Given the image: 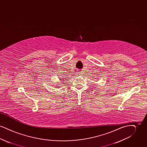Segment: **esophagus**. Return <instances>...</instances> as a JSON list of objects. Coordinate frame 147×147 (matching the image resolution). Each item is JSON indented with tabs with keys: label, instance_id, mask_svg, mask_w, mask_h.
Instances as JSON below:
<instances>
[{
	"label": "esophagus",
	"instance_id": "1",
	"mask_svg": "<svg viewBox=\"0 0 147 147\" xmlns=\"http://www.w3.org/2000/svg\"><path fill=\"white\" fill-rule=\"evenodd\" d=\"M78 74H79V75H80V74H82V73H79Z\"/></svg>",
	"mask_w": 147,
	"mask_h": 147
}]
</instances>
